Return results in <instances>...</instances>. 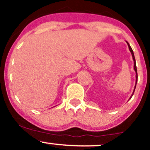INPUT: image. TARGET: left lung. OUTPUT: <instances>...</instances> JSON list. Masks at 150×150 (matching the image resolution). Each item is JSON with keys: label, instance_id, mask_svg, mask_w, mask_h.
Here are the masks:
<instances>
[{"label": "left lung", "instance_id": "left-lung-1", "mask_svg": "<svg viewBox=\"0 0 150 150\" xmlns=\"http://www.w3.org/2000/svg\"><path fill=\"white\" fill-rule=\"evenodd\" d=\"M126 43H127V44H128V46L129 50H130V53H131V54H132V59H133V61H134V70H135V73H136V82H135V88H134L133 92H132V94L131 97H130V99H131V97H132V95H133V94H134V92H135V87H136V84H137V67H136L135 58V56H134V53H133V51H132V48L130 47V44H128V42H126Z\"/></svg>", "mask_w": 150, "mask_h": 150}]
</instances>
